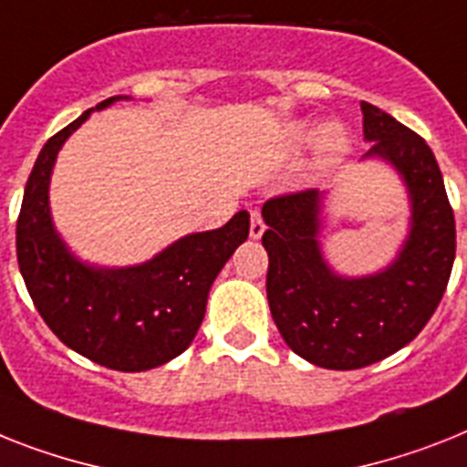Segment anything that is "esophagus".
Segmentation results:
<instances>
[{
	"mask_svg": "<svg viewBox=\"0 0 467 467\" xmlns=\"http://www.w3.org/2000/svg\"><path fill=\"white\" fill-rule=\"evenodd\" d=\"M262 234H265V222H262L260 212L253 210L250 212V238H262Z\"/></svg>",
	"mask_w": 467,
	"mask_h": 467,
	"instance_id": "obj_1",
	"label": "esophagus"
}]
</instances>
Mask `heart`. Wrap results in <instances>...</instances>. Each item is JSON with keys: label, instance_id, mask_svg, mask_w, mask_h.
Masks as SVG:
<instances>
[{"label": "heart", "instance_id": "obj_1", "mask_svg": "<svg viewBox=\"0 0 467 467\" xmlns=\"http://www.w3.org/2000/svg\"><path fill=\"white\" fill-rule=\"evenodd\" d=\"M286 142L291 150L317 145L319 167H334L348 155V138L338 126H322L317 121H296L288 126Z\"/></svg>", "mask_w": 467, "mask_h": 467}]
</instances>
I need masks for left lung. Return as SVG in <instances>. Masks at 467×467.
I'll list each match as a JSON object with an SVG mask.
<instances>
[{
  "label": "left lung",
  "instance_id": "8db88e82",
  "mask_svg": "<svg viewBox=\"0 0 467 467\" xmlns=\"http://www.w3.org/2000/svg\"><path fill=\"white\" fill-rule=\"evenodd\" d=\"M365 160L384 161L408 192V234L387 267L350 276L322 248L329 192L267 200L262 245L269 255L267 300L296 356L325 369L379 363L418 337L437 310L456 257V222L432 150L418 133L360 102Z\"/></svg>",
  "mask_w": 467,
  "mask_h": 467
}]
</instances>
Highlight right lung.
Listing matches in <instances>:
<instances>
[{"label": "right lung", "instance_id": "add662e5", "mask_svg": "<svg viewBox=\"0 0 467 467\" xmlns=\"http://www.w3.org/2000/svg\"><path fill=\"white\" fill-rule=\"evenodd\" d=\"M121 99L130 98L104 99L45 142L23 192L16 255L35 307L61 344L104 368L142 372L192 344L212 284L248 238L250 214L241 210L222 229L181 236L140 265L99 267L80 260L54 226L49 181L73 130Z\"/></svg>", "mask_w": 467, "mask_h": 467}]
</instances>
